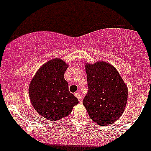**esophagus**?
<instances>
[{
	"mask_svg": "<svg viewBox=\"0 0 151 151\" xmlns=\"http://www.w3.org/2000/svg\"><path fill=\"white\" fill-rule=\"evenodd\" d=\"M74 95H75L76 98L78 99L79 101H82V97H81V95H80V94L79 92H76L75 94H74Z\"/></svg>",
	"mask_w": 151,
	"mask_h": 151,
	"instance_id": "esophagus-1",
	"label": "esophagus"
}]
</instances>
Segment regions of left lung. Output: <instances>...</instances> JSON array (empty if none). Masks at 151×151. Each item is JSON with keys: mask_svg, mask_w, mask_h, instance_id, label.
<instances>
[{"mask_svg": "<svg viewBox=\"0 0 151 151\" xmlns=\"http://www.w3.org/2000/svg\"><path fill=\"white\" fill-rule=\"evenodd\" d=\"M85 68L88 93L83 104L93 122L108 126L123 114L127 101V87L116 68L109 63H86Z\"/></svg>", "mask_w": 151, "mask_h": 151, "instance_id": "left-lung-1", "label": "left lung"}]
</instances>
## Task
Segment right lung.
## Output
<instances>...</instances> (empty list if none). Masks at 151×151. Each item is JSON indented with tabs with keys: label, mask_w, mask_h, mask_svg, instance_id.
Instances as JSON below:
<instances>
[{
	"label": "right lung",
	"mask_w": 151,
	"mask_h": 151,
	"mask_svg": "<svg viewBox=\"0 0 151 151\" xmlns=\"http://www.w3.org/2000/svg\"><path fill=\"white\" fill-rule=\"evenodd\" d=\"M68 65L59 58L41 66L30 81L29 96L36 112L51 122L60 120L71 112L77 98L68 90L64 74Z\"/></svg>",
	"instance_id": "1"
}]
</instances>
